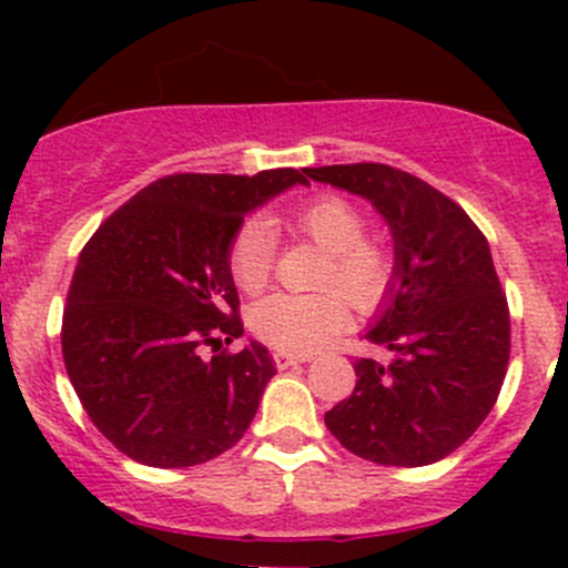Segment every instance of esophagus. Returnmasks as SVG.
Segmentation results:
<instances>
[{
    "mask_svg": "<svg viewBox=\"0 0 568 568\" xmlns=\"http://www.w3.org/2000/svg\"><path fill=\"white\" fill-rule=\"evenodd\" d=\"M300 363H305V359H300V357H294V354H274V365H277L280 371H285V368H294V365H300Z\"/></svg>",
    "mask_w": 568,
    "mask_h": 568,
    "instance_id": "esophagus-1",
    "label": "esophagus"
}]
</instances>
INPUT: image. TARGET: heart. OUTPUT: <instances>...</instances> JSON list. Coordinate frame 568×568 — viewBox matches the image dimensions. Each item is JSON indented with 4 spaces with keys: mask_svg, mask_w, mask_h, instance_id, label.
Masks as SVG:
<instances>
[{
    "mask_svg": "<svg viewBox=\"0 0 568 568\" xmlns=\"http://www.w3.org/2000/svg\"><path fill=\"white\" fill-rule=\"evenodd\" d=\"M296 236L326 252L316 294H274L250 311V329L283 354H313L341 335L348 324V305L371 313L387 300L395 280V252L379 239H368V220L352 200L318 194L283 220ZM274 242L261 220L236 227L227 244V272L239 291L255 296L272 283ZM349 302L346 303L345 300Z\"/></svg>",
    "mask_w": 568,
    "mask_h": 568,
    "instance_id": "obj_1",
    "label": "heart"
}]
</instances>
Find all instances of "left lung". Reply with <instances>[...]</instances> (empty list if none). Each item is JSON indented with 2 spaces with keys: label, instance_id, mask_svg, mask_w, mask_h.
Listing matches in <instances>:
<instances>
[{
  "label": "left lung",
  "instance_id": "obj_1",
  "mask_svg": "<svg viewBox=\"0 0 568 568\" xmlns=\"http://www.w3.org/2000/svg\"><path fill=\"white\" fill-rule=\"evenodd\" d=\"M363 194L393 231L390 305L368 343L390 359H354L357 385L324 415L359 459L423 467L454 454L486 420L511 357V318L489 244L456 200L390 164L307 168Z\"/></svg>",
  "mask_w": 568,
  "mask_h": 568
}]
</instances>
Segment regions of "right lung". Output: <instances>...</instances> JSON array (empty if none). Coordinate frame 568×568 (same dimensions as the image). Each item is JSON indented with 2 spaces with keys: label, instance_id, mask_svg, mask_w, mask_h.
<instances>
[{
  "label": "right lung",
  "instance_id": "obj_1",
  "mask_svg": "<svg viewBox=\"0 0 568 568\" xmlns=\"http://www.w3.org/2000/svg\"><path fill=\"white\" fill-rule=\"evenodd\" d=\"M291 183H307L305 170L164 175L79 252L62 359L93 426L129 459L194 467L250 428L277 368L261 343L227 348L244 332L227 244L250 209Z\"/></svg>",
  "mask_w": 568,
  "mask_h": 568
}]
</instances>
